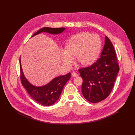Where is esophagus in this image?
I'll list each match as a JSON object with an SVG mask.
<instances>
[{"mask_svg":"<svg viewBox=\"0 0 135 135\" xmlns=\"http://www.w3.org/2000/svg\"><path fill=\"white\" fill-rule=\"evenodd\" d=\"M71 76L74 78V77L78 76V74H77V73H75V72H73V73H71Z\"/></svg>","mask_w":135,"mask_h":135,"instance_id":"34e87169","label":"esophagus"}]
</instances>
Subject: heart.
Here are the masks:
<instances>
[{"label": "heart", "mask_w": 135, "mask_h": 135, "mask_svg": "<svg viewBox=\"0 0 135 135\" xmlns=\"http://www.w3.org/2000/svg\"><path fill=\"white\" fill-rule=\"evenodd\" d=\"M102 49V41L97 35L82 32L71 37L67 42L66 49L60 51L62 62L69 66L75 56L84 66L92 64L98 57Z\"/></svg>", "instance_id": "1"}]
</instances>
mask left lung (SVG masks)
Listing matches in <instances>:
<instances>
[{"instance_id": "1", "label": "left lung", "mask_w": 135, "mask_h": 135, "mask_svg": "<svg viewBox=\"0 0 135 135\" xmlns=\"http://www.w3.org/2000/svg\"><path fill=\"white\" fill-rule=\"evenodd\" d=\"M79 71L83 79L82 94L88 101L97 103L108 97L119 71V66L114 46L106 36L100 58L91 66Z\"/></svg>"}]
</instances>
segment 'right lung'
Listing matches in <instances>:
<instances>
[{"mask_svg":"<svg viewBox=\"0 0 135 135\" xmlns=\"http://www.w3.org/2000/svg\"><path fill=\"white\" fill-rule=\"evenodd\" d=\"M65 29V28H53L44 27L34 33L32 37L43 32L52 35L60 34ZM20 65L21 81L22 85L34 100L46 106L52 105L59 98L65 85L70 79L71 76L70 73H68L66 75L59 76L54 78L51 81L45 85L37 86L31 84L25 78L21 67L20 59Z\"/></svg>","mask_w":135,"mask_h":135,"instance_id":"add662e5","label":"right lung"}]
</instances>
